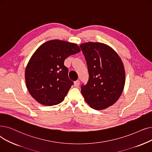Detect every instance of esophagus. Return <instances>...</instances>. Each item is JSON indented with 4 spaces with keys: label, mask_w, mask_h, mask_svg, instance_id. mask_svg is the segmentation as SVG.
<instances>
[{
    "label": "esophagus",
    "mask_w": 152,
    "mask_h": 152,
    "mask_svg": "<svg viewBox=\"0 0 152 152\" xmlns=\"http://www.w3.org/2000/svg\"><path fill=\"white\" fill-rule=\"evenodd\" d=\"M80 81H78V80L75 81V82H74L75 86V87H78L79 85H80Z\"/></svg>",
    "instance_id": "34e87169"
}]
</instances>
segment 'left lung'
Listing matches in <instances>:
<instances>
[{
    "label": "left lung",
    "instance_id": "1",
    "mask_svg": "<svg viewBox=\"0 0 152 152\" xmlns=\"http://www.w3.org/2000/svg\"><path fill=\"white\" fill-rule=\"evenodd\" d=\"M89 72L81 93L91 107L102 110L117 102L125 85V69L121 58L109 46L99 42L80 45Z\"/></svg>",
    "mask_w": 152,
    "mask_h": 152
}]
</instances>
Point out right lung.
<instances>
[{"label": "right lung", "mask_w": 152, "mask_h": 152, "mask_svg": "<svg viewBox=\"0 0 152 152\" xmlns=\"http://www.w3.org/2000/svg\"><path fill=\"white\" fill-rule=\"evenodd\" d=\"M81 51L72 43L53 39L42 44L30 59L25 82L31 96L45 105L61 103L74 83L68 77L65 59Z\"/></svg>", "instance_id": "1"}]
</instances>
